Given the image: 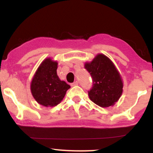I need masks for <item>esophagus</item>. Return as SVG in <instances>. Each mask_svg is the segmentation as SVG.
Wrapping results in <instances>:
<instances>
[{
    "instance_id": "34e87169",
    "label": "esophagus",
    "mask_w": 153,
    "mask_h": 153,
    "mask_svg": "<svg viewBox=\"0 0 153 153\" xmlns=\"http://www.w3.org/2000/svg\"><path fill=\"white\" fill-rule=\"evenodd\" d=\"M78 84H79L78 81H75V82L71 83L70 85H71V86H75V85H77Z\"/></svg>"
}]
</instances>
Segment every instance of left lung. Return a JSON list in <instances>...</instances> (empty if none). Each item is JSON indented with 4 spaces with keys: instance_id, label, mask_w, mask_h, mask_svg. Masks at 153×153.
<instances>
[{
    "instance_id": "obj_1",
    "label": "left lung",
    "mask_w": 153,
    "mask_h": 153,
    "mask_svg": "<svg viewBox=\"0 0 153 153\" xmlns=\"http://www.w3.org/2000/svg\"><path fill=\"white\" fill-rule=\"evenodd\" d=\"M85 68L93 79V87L88 91L91 101L101 107H108L118 102L123 93V83L114 64L104 54H97Z\"/></svg>"
}]
</instances>
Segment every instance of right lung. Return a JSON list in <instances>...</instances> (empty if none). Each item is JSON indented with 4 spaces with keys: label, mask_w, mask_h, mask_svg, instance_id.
<instances>
[{
    "label": "right lung",
    "mask_w": 153,
    "mask_h": 153,
    "mask_svg": "<svg viewBox=\"0 0 153 153\" xmlns=\"http://www.w3.org/2000/svg\"><path fill=\"white\" fill-rule=\"evenodd\" d=\"M58 62L48 58L37 68L30 84L34 99L44 106H55L60 103L70 88L57 75Z\"/></svg>",
    "instance_id": "1"
}]
</instances>
